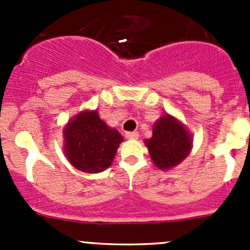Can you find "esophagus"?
<instances>
[{"instance_id":"obj_1","label":"esophagus","mask_w":250,"mask_h":250,"mask_svg":"<svg viewBox=\"0 0 250 250\" xmlns=\"http://www.w3.org/2000/svg\"><path fill=\"white\" fill-rule=\"evenodd\" d=\"M125 138L127 139H132V140H135L139 138V134H138L137 132H127L125 133Z\"/></svg>"}]
</instances>
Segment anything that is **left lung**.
<instances>
[{"mask_svg":"<svg viewBox=\"0 0 250 250\" xmlns=\"http://www.w3.org/2000/svg\"><path fill=\"white\" fill-rule=\"evenodd\" d=\"M153 163L160 169L179 165L190 153L191 139L188 130L175 118L162 116L153 125L152 137L145 140Z\"/></svg>","mask_w":250,"mask_h":250,"instance_id":"obj_1","label":"left lung"}]
</instances>
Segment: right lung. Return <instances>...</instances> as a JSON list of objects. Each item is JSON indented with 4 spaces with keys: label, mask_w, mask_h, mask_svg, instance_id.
<instances>
[{
    "label": "right lung",
    "mask_w": 250,
    "mask_h": 250,
    "mask_svg": "<svg viewBox=\"0 0 250 250\" xmlns=\"http://www.w3.org/2000/svg\"><path fill=\"white\" fill-rule=\"evenodd\" d=\"M65 153L77 169L98 173L112 163L122 135L111 129L97 111H84L72 118L64 129Z\"/></svg>",
    "instance_id": "add662e5"
}]
</instances>
